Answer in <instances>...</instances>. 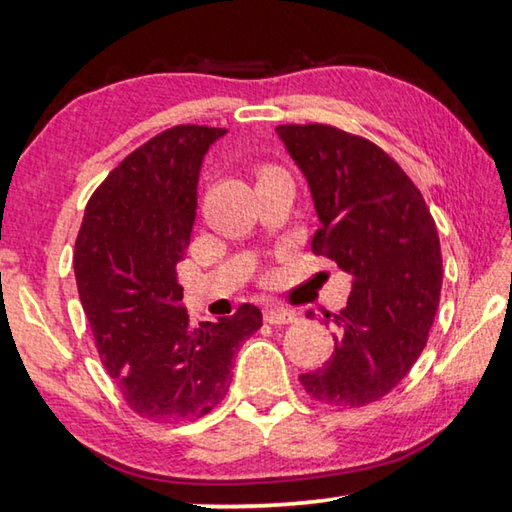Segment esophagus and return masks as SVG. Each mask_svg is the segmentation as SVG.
Returning <instances> with one entry per match:
<instances>
[{"instance_id": "esophagus-1", "label": "esophagus", "mask_w": 512, "mask_h": 512, "mask_svg": "<svg viewBox=\"0 0 512 512\" xmlns=\"http://www.w3.org/2000/svg\"><path fill=\"white\" fill-rule=\"evenodd\" d=\"M264 320L268 325H289L296 320V314L289 309H280V307H266L264 309Z\"/></svg>"}]
</instances>
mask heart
Wrapping results in <instances>:
<instances>
[{"instance_id": "b5f03b06", "label": "heart", "mask_w": 512, "mask_h": 512, "mask_svg": "<svg viewBox=\"0 0 512 512\" xmlns=\"http://www.w3.org/2000/svg\"><path fill=\"white\" fill-rule=\"evenodd\" d=\"M273 171H280V169L273 167V164H257V167H255V176H257V180H262V178H266V176H271Z\"/></svg>"}]
</instances>
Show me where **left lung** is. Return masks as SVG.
<instances>
[{"label": "left lung", "mask_w": 512, "mask_h": 512, "mask_svg": "<svg viewBox=\"0 0 512 512\" xmlns=\"http://www.w3.org/2000/svg\"><path fill=\"white\" fill-rule=\"evenodd\" d=\"M305 173L320 219L311 253L350 275L348 307L323 368L300 375L314 400L357 409L381 400L424 350L443 287L436 221L384 149L329 124L275 128Z\"/></svg>", "instance_id": "left-lung-1"}]
</instances>
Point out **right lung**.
<instances>
[{"mask_svg": "<svg viewBox=\"0 0 512 512\" xmlns=\"http://www.w3.org/2000/svg\"><path fill=\"white\" fill-rule=\"evenodd\" d=\"M225 128L180 124L128 153L94 189L74 246L76 287L99 359L128 409L153 422L198 420L230 388L232 357L262 327L241 305L194 325L180 307L198 169Z\"/></svg>", "mask_w": 512, "mask_h": 512, "instance_id": "1", "label": "right lung"}]
</instances>
